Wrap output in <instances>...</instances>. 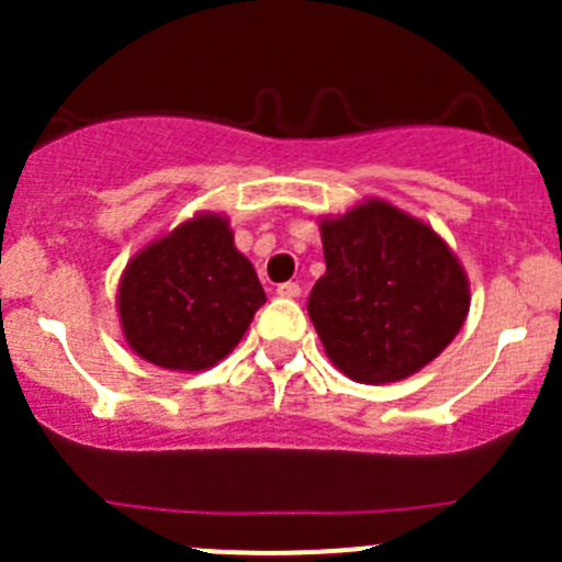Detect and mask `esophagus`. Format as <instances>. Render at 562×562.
<instances>
[{
  "label": "esophagus",
  "instance_id": "obj_1",
  "mask_svg": "<svg viewBox=\"0 0 562 562\" xmlns=\"http://www.w3.org/2000/svg\"><path fill=\"white\" fill-rule=\"evenodd\" d=\"M278 295H281V297H301V284H297V281H286V284H278Z\"/></svg>",
  "mask_w": 562,
  "mask_h": 562
}]
</instances>
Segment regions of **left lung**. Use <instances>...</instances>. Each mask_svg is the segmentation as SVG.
Segmentation results:
<instances>
[{
  "label": "left lung",
  "mask_w": 562,
  "mask_h": 562,
  "mask_svg": "<svg viewBox=\"0 0 562 562\" xmlns=\"http://www.w3.org/2000/svg\"><path fill=\"white\" fill-rule=\"evenodd\" d=\"M321 238L326 272L306 310L342 374L385 385L448 349L470 312V281L434 227L366 200L321 220Z\"/></svg>",
  "instance_id": "1"
}]
</instances>
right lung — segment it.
Masks as SVG:
<instances>
[{"label":"right lung","mask_w":562,"mask_h":562,"mask_svg":"<svg viewBox=\"0 0 562 562\" xmlns=\"http://www.w3.org/2000/svg\"><path fill=\"white\" fill-rule=\"evenodd\" d=\"M265 301L220 213H200L154 238L128 261L117 286L123 337L143 360L168 371L216 366Z\"/></svg>","instance_id":"obj_1"}]
</instances>
